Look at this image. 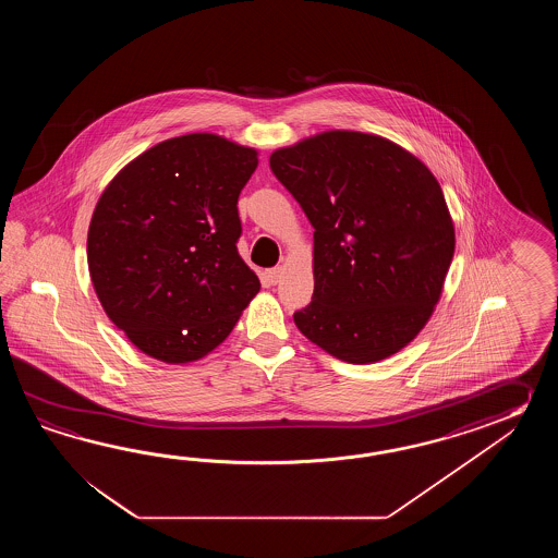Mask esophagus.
<instances>
[{
  "mask_svg": "<svg viewBox=\"0 0 558 558\" xmlns=\"http://www.w3.org/2000/svg\"><path fill=\"white\" fill-rule=\"evenodd\" d=\"M283 274V267H274V269H267V271H265V277H267V281H269V283L277 284L281 281Z\"/></svg>",
  "mask_w": 558,
  "mask_h": 558,
  "instance_id": "obj_1",
  "label": "esophagus"
}]
</instances>
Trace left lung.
Wrapping results in <instances>:
<instances>
[{"mask_svg":"<svg viewBox=\"0 0 558 558\" xmlns=\"http://www.w3.org/2000/svg\"><path fill=\"white\" fill-rule=\"evenodd\" d=\"M315 229V291L293 315L347 363L395 355L425 327L451 267L454 229L437 179L377 135L327 131L269 157Z\"/></svg>","mask_w":558,"mask_h":558,"instance_id":"8db88e82","label":"left lung"}]
</instances>
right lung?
<instances>
[{"label":"right lung","mask_w":558,"mask_h":558,"mask_svg":"<svg viewBox=\"0 0 558 558\" xmlns=\"http://www.w3.org/2000/svg\"><path fill=\"white\" fill-rule=\"evenodd\" d=\"M255 167V149L191 133L133 159L99 197L89 275L107 317L145 355L202 359L257 295L238 251L239 193Z\"/></svg>","instance_id":"1"}]
</instances>
